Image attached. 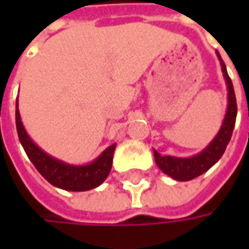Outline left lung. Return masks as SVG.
<instances>
[{"label": "left lung", "mask_w": 249, "mask_h": 249, "mask_svg": "<svg viewBox=\"0 0 249 249\" xmlns=\"http://www.w3.org/2000/svg\"><path fill=\"white\" fill-rule=\"evenodd\" d=\"M216 55L219 58L223 77L226 80V86H227V109H226L223 123L217 131V134L215 136V139L212 140L199 154L188 157V158H177V157H170V155L162 157L159 152L154 149V158H155V162H157L159 169L165 175L175 178L177 181L193 180L196 177L201 176L202 173H205L206 170H209L213 166L216 162L222 158V155L225 154L226 147L231 139V134L234 130L235 118H237V102H235L234 89H233L231 79L227 74L225 62L220 58V53L216 51Z\"/></svg>", "instance_id": "left-lung-1"}]
</instances>
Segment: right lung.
Here are the masks:
<instances>
[{"label": "right lung", "instance_id": "right-lung-1", "mask_svg": "<svg viewBox=\"0 0 249 249\" xmlns=\"http://www.w3.org/2000/svg\"><path fill=\"white\" fill-rule=\"evenodd\" d=\"M16 130L19 141L40 175L53 186L66 191H89L98 187L105 181L112 169V159L116 144L105 148L98 158L87 165H71L61 159H56L40 148L33 140L29 137L24 129L18 100H16Z\"/></svg>", "mask_w": 249, "mask_h": 249}]
</instances>
